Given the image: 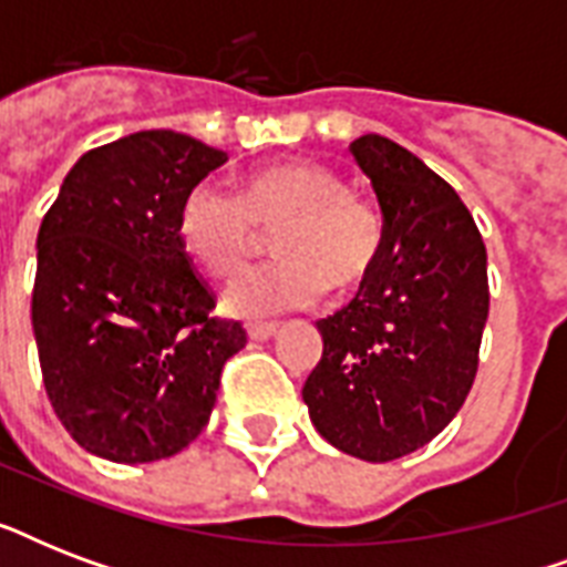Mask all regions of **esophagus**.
Segmentation results:
<instances>
[{
	"instance_id": "1",
	"label": "esophagus",
	"mask_w": 567,
	"mask_h": 567,
	"mask_svg": "<svg viewBox=\"0 0 567 567\" xmlns=\"http://www.w3.org/2000/svg\"><path fill=\"white\" fill-rule=\"evenodd\" d=\"M276 332H279V329H276L274 323H249L247 327V336L252 338V341H270Z\"/></svg>"
}]
</instances>
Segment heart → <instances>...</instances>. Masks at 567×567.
Here are the masks:
<instances>
[{
    "instance_id": "1",
    "label": "heart",
    "mask_w": 567,
    "mask_h": 567,
    "mask_svg": "<svg viewBox=\"0 0 567 567\" xmlns=\"http://www.w3.org/2000/svg\"><path fill=\"white\" fill-rule=\"evenodd\" d=\"M261 225L278 231L279 265L247 274L226 293L240 318H274L311 309L336 291L362 288L385 249V220L355 196L341 173L315 162H291L256 173L240 194L220 182H196L182 196L176 235L214 276L240 274L261 244Z\"/></svg>"
}]
</instances>
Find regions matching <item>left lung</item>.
Returning <instances> with one entry per match:
<instances>
[{
  "label": "left lung",
  "mask_w": 567,
  "mask_h": 567,
  "mask_svg": "<svg viewBox=\"0 0 567 567\" xmlns=\"http://www.w3.org/2000/svg\"><path fill=\"white\" fill-rule=\"evenodd\" d=\"M350 153L377 190L385 249L344 309L318 320L323 355L302 385L332 447L391 462L430 444L474 385L488 320L485 244L458 194L382 135Z\"/></svg>",
  "instance_id": "8db88e82"
}]
</instances>
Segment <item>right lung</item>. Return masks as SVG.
Wrapping results in <instances>:
<instances>
[{"label": "right lung", "mask_w": 567, "mask_h": 567, "mask_svg": "<svg viewBox=\"0 0 567 567\" xmlns=\"http://www.w3.org/2000/svg\"><path fill=\"white\" fill-rule=\"evenodd\" d=\"M226 162L153 128L84 153L38 231L31 329L58 421L84 450L137 465L188 447L212 417L240 323L176 235L182 196Z\"/></svg>", "instance_id": "right-lung-1"}]
</instances>
